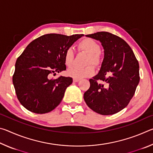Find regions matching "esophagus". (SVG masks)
I'll list each match as a JSON object with an SVG mask.
<instances>
[{"mask_svg": "<svg viewBox=\"0 0 153 153\" xmlns=\"http://www.w3.org/2000/svg\"><path fill=\"white\" fill-rule=\"evenodd\" d=\"M73 80H74V82H78L80 81V79L79 78H76V77H74Z\"/></svg>", "mask_w": 153, "mask_h": 153, "instance_id": "obj_1", "label": "esophagus"}]
</instances>
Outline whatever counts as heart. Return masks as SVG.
<instances>
[{
	"instance_id": "1",
	"label": "heart",
	"mask_w": 153,
	"mask_h": 153,
	"mask_svg": "<svg viewBox=\"0 0 153 153\" xmlns=\"http://www.w3.org/2000/svg\"><path fill=\"white\" fill-rule=\"evenodd\" d=\"M77 48L79 51L88 54L86 65L92 64L96 67L99 66L102 63V54L100 53V46L97 41L90 38L82 39L77 43ZM74 55L72 48H67L64 55V63L66 66H71L74 63ZM94 73V67L89 65L85 67H72L67 70V74L70 76L76 78L88 77Z\"/></svg>"
}]
</instances>
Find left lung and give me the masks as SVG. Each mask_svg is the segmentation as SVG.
I'll return each instance as SVG.
<instances>
[{"label": "left lung", "instance_id": "8db88e82", "mask_svg": "<svg viewBox=\"0 0 153 153\" xmlns=\"http://www.w3.org/2000/svg\"><path fill=\"white\" fill-rule=\"evenodd\" d=\"M86 36L101 42L105 56L99 73L89 79L84 100L100 115L117 113L135 94L140 81L138 61L128 44L117 36L107 32Z\"/></svg>", "mask_w": 153, "mask_h": 153}]
</instances>
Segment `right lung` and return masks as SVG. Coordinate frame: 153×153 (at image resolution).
<instances>
[{"mask_svg":"<svg viewBox=\"0 0 153 153\" xmlns=\"http://www.w3.org/2000/svg\"><path fill=\"white\" fill-rule=\"evenodd\" d=\"M84 34L48 33L33 40L15 63L13 83L17 97L31 112H50L60 104L65 90L73 82L70 77L51 78L66 69L65 53Z\"/></svg>","mask_w":153,"mask_h":153,"instance_id":"1","label":"right lung"}]
</instances>
